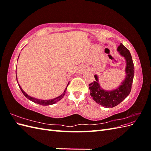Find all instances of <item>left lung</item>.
<instances>
[{
    "label": "left lung",
    "mask_w": 151,
    "mask_h": 151,
    "mask_svg": "<svg viewBox=\"0 0 151 151\" xmlns=\"http://www.w3.org/2000/svg\"><path fill=\"white\" fill-rule=\"evenodd\" d=\"M117 50L125 57L127 61L125 68L126 78L122 85L116 89L111 91L103 90L98 83V77L94 76L96 81L89 84L91 96L98 104L105 108H113L119 104L129 95L134 76V65L131 54L124 45L120 43Z\"/></svg>",
    "instance_id": "8db88e82"
}]
</instances>
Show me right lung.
Here are the masks:
<instances>
[{
  "label": "right lung",
  "instance_id": "1",
  "mask_svg": "<svg viewBox=\"0 0 151 151\" xmlns=\"http://www.w3.org/2000/svg\"><path fill=\"white\" fill-rule=\"evenodd\" d=\"M16 80L17 81V76H16ZM17 84H18V82H17ZM69 84V83H68ZM68 84H67V86L68 85ZM19 85V88H20V89L21 90V91H22V94H23L24 95V96L26 97V98H28V99H29V100H31V101H33V102H34V103H37V104H41V105H43V106H47V105H50V104H55V103H57V101H60V100L63 97V96L65 95V92H66V90H67V88H65V91H64V92L63 93V94H61L60 96H58V97H57V98H54V99H49V100H42V99H36V98H32V97H31V96H28V94H27L24 91L22 90V89L20 87V86H19V84H18Z\"/></svg>",
  "mask_w": 151,
  "mask_h": 151
}]
</instances>
